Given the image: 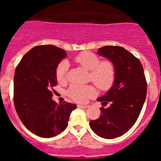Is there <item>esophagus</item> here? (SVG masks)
Returning a JSON list of instances; mask_svg holds the SVG:
<instances>
[{"label": "esophagus", "mask_w": 161, "mask_h": 161, "mask_svg": "<svg viewBox=\"0 0 161 161\" xmlns=\"http://www.w3.org/2000/svg\"><path fill=\"white\" fill-rule=\"evenodd\" d=\"M77 107L78 108H88L89 107V106H87V105H81V104H78Z\"/></svg>", "instance_id": "obj_1"}]
</instances>
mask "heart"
I'll list each match as a JSON object with an SVG mask.
<instances>
[{
    "instance_id": "obj_1",
    "label": "heart",
    "mask_w": 161,
    "mask_h": 161,
    "mask_svg": "<svg viewBox=\"0 0 161 161\" xmlns=\"http://www.w3.org/2000/svg\"><path fill=\"white\" fill-rule=\"evenodd\" d=\"M75 61L80 66L89 71V80H91L101 90H108L112 87L116 78V69L112 61L109 59L100 61V58L93 52L85 51L78 54ZM69 64L63 60L58 64L55 70V76L59 83L67 80ZM97 90L92 85H72L67 91V94L76 102H87L88 99L96 95Z\"/></svg>"
}]
</instances>
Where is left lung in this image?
I'll use <instances>...</instances> for the list:
<instances>
[{"mask_svg":"<svg viewBox=\"0 0 161 161\" xmlns=\"http://www.w3.org/2000/svg\"><path fill=\"white\" fill-rule=\"evenodd\" d=\"M97 53L112 61L116 69L113 86L98 102L101 116L90 121L89 126L96 135L104 139H114L128 131L139 116L147 95V81L139 59L122 47L105 46Z\"/></svg>","mask_w":161,"mask_h":161,"instance_id":"obj_1","label":"left lung"}]
</instances>
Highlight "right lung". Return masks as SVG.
<instances>
[{
    "instance_id": "add662e5",
    "label": "right lung",
    "mask_w": 161,
    "mask_h": 161,
    "mask_svg": "<svg viewBox=\"0 0 161 161\" xmlns=\"http://www.w3.org/2000/svg\"><path fill=\"white\" fill-rule=\"evenodd\" d=\"M67 56L53 45L35 47L17 66L14 80V102L18 117L29 130L43 138L57 136L66 129L76 104L52 100L57 85L55 70Z\"/></svg>"
}]
</instances>
